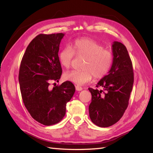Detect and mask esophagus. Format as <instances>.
<instances>
[{
  "label": "esophagus",
  "mask_w": 153,
  "mask_h": 153,
  "mask_svg": "<svg viewBox=\"0 0 153 153\" xmlns=\"http://www.w3.org/2000/svg\"><path fill=\"white\" fill-rule=\"evenodd\" d=\"M75 87H76V91H82L83 89L82 87L79 86V85H76Z\"/></svg>",
  "instance_id": "1"
}]
</instances>
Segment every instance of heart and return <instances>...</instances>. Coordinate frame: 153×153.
Masks as SVG:
<instances>
[{
	"mask_svg": "<svg viewBox=\"0 0 153 153\" xmlns=\"http://www.w3.org/2000/svg\"><path fill=\"white\" fill-rule=\"evenodd\" d=\"M73 50L68 46L62 48L58 60L62 66L69 68L74 58V53L78 56L85 57L83 70H72L64 74V78L76 85H83L92 78L100 79L106 76L112 67V52L104 48L102 45L90 38H81L75 41Z\"/></svg>",
	"mask_w": 153,
	"mask_h": 153,
	"instance_id": "b5f03b06",
	"label": "heart"
}]
</instances>
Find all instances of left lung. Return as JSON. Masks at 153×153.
<instances>
[{
	"label": "left lung",
	"instance_id": "obj_1",
	"mask_svg": "<svg viewBox=\"0 0 153 153\" xmlns=\"http://www.w3.org/2000/svg\"><path fill=\"white\" fill-rule=\"evenodd\" d=\"M112 49V67L97 85L102 89H88L92 95L90 118L102 128L111 126L122 118L128 108L134 80L132 62L125 45L114 41Z\"/></svg>",
	"mask_w": 153,
	"mask_h": 153
}]
</instances>
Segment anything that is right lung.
Returning <instances> with one entry per match:
<instances>
[{"label": "right lung", "instance_id": "right-lung-1", "mask_svg": "<svg viewBox=\"0 0 153 153\" xmlns=\"http://www.w3.org/2000/svg\"><path fill=\"white\" fill-rule=\"evenodd\" d=\"M64 36L62 33L38 35L29 44L19 67L23 102L32 118L45 126L61 121L76 91L69 81L49 87L52 81H59L62 72L58 53Z\"/></svg>", "mask_w": 153, "mask_h": 153}]
</instances>
